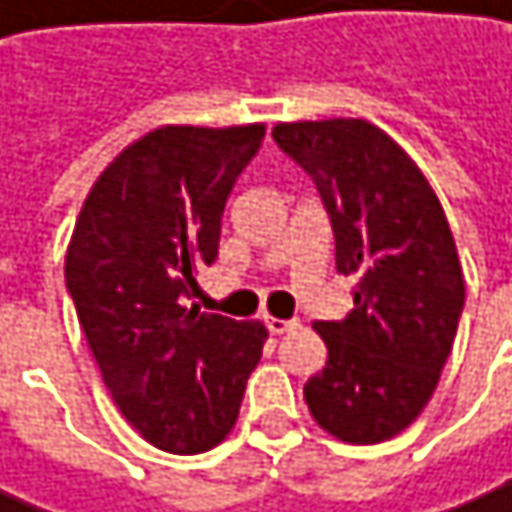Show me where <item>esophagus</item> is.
<instances>
[{
  "label": "esophagus",
  "mask_w": 512,
  "mask_h": 512,
  "mask_svg": "<svg viewBox=\"0 0 512 512\" xmlns=\"http://www.w3.org/2000/svg\"><path fill=\"white\" fill-rule=\"evenodd\" d=\"M265 326L274 332V336H284V332L296 329L299 323H296V320H280V317H271V314H265Z\"/></svg>",
  "instance_id": "esophagus-1"
}]
</instances>
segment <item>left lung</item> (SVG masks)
<instances>
[{
    "label": "left lung",
    "mask_w": 512,
    "mask_h": 512,
    "mask_svg": "<svg viewBox=\"0 0 512 512\" xmlns=\"http://www.w3.org/2000/svg\"><path fill=\"white\" fill-rule=\"evenodd\" d=\"M274 140L314 180L354 277L345 320H317L323 372L305 385L314 421L342 443H385L437 391L464 308V271L440 198L418 164L363 118L274 124Z\"/></svg>",
    "instance_id": "obj_1"
}]
</instances>
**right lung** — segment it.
<instances>
[{"instance_id":"add662e5","label":"right lung","mask_w":512,"mask_h":512,"mask_svg":"<svg viewBox=\"0 0 512 512\" xmlns=\"http://www.w3.org/2000/svg\"><path fill=\"white\" fill-rule=\"evenodd\" d=\"M262 137L265 124L155 127L97 176L66 247V290L115 406L173 455L232 433L268 339L259 320L183 305Z\"/></svg>"}]
</instances>
